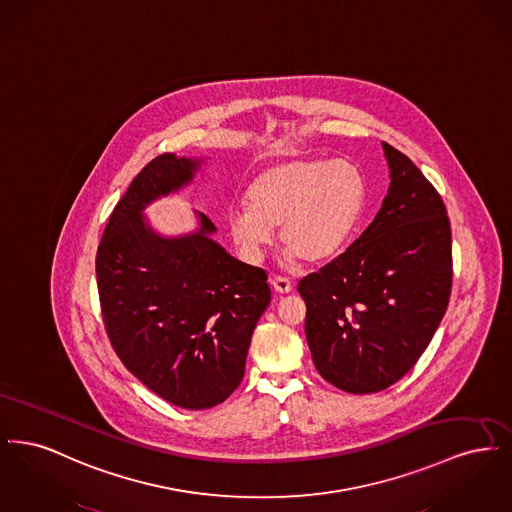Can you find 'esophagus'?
<instances>
[{
  "mask_svg": "<svg viewBox=\"0 0 512 512\" xmlns=\"http://www.w3.org/2000/svg\"><path fill=\"white\" fill-rule=\"evenodd\" d=\"M270 286H272V290L276 293H292L293 286L292 282L288 280V278H280V276H274L272 280H270Z\"/></svg>",
  "mask_w": 512,
  "mask_h": 512,
  "instance_id": "obj_1",
  "label": "esophagus"
}]
</instances>
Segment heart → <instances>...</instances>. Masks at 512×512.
<instances>
[{"label":"heart","mask_w":512,"mask_h":512,"mask_svg":"<svg viewBox=\"0 0 512 512\" xmlns=\"http://www.w3.org/2000/svg\"><path fill=\"white\" fill-rule=\"evenodd\" d=\"M365 205V178L353 163L288 159L251 182L247 207L230 211L226 226L247 263H261L276 226L288 263H324L349 244Z\"/></svg>","instance_id":"obj_1"}]
</instances>
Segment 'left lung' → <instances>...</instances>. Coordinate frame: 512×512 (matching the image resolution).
I'll return each mask as SVG.
<instances>
[{
  "instance_id": "1",
  "label": "left lung",
  "mask_w": 512,
  "mask_h": 512,
  "mask_svg": "<svg viewBox=\"0 0 512 512\" xmlns=\"http://www.w3.org/2000/svg\"><path fill=\"white\" fill-rule=\"evenodd\" d=\"M390 188L365 232L305 276V336L320 376L347 393L403 378L434 338L451 295V226L436 188L382 142Z\"/></svg>"
}]
</instances>
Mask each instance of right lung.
I'll use <instances>...</instances> for the list:
<instances>
[{"mask_svg": "<svg viewBox=\"0 0 512 512\" xmlns=\"http://www.w3.org/2000/svg\"><path fill=\"white\" fill-rule=\"evenodd\" d=\"M207 157L163 153L115 207L96 257L99 301L113 349L147 390L199 411L244 378L253 330L270 303L267 274L213 240L194 211L190 232L161 234L146 209L194 184Z\"/></svg>", "mask_w": 512, "mask_h": 512, "instance_id": "right-lung-1", "label": "right lung"}]
</instances>
